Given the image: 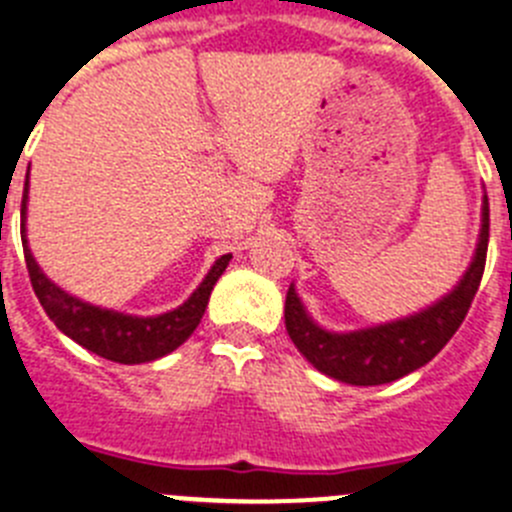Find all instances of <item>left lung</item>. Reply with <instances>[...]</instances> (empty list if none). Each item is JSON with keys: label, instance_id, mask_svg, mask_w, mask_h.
<instances>
[{"label": "left lung", "instance_id": "1", "mask_svg": "<svg viewBox=\"0 0 512 512\" xmlns=\"http://www.w3.org/2000/svg\"><path fill=\"white\" fill-rule=\"evenodd\" d=\"M487 241H490V202L485 194L477 251L467 274L449 295L410 318L351 330V333H330L320 328L307 315L295 292V284H289L287 302H284V323L289 338L318 372L338 382L356 384V387L395 382L428 364L464 323L485 274Z\"/></svg>", "mask_w": 512, "mask_h": 512}]
</instances>
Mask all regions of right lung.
Masks as SVG:
<instances>
[{
  "mask_svg": "<svg viewBox=\"0 0 512 512\" xmlns=\"http://www.w3.org/2000/svg\"><path fill=\"white\" fill-rule=\"evenodd\" d=\"M25 212L27 182L25 194H22V251H25L27 274H30V282H33L35 295H38L43 310L56 323V328L66 333L71 341H76L92 354L102 356V359L117 361V364H146V361L161 359V356L171 354L174 348L182 346L192 336L194 328L200 325L207 302H210L212 287L225 271L228 261L233 259L230 253L220 256L212 264V269L207 271V277L202 279L200 287L194 289L192 297L176 310L156 315V318H138V315H125V312L89 305V302L63 292L61 287H56L51 279L45 277L38 261L33 259L30 248H27Z\"/></svg>",
  "mask_w": 512,
  "mask_h": 512,
  "instance_id": "right-lung-1",
  "label": "right lung"
}]
</instances>
